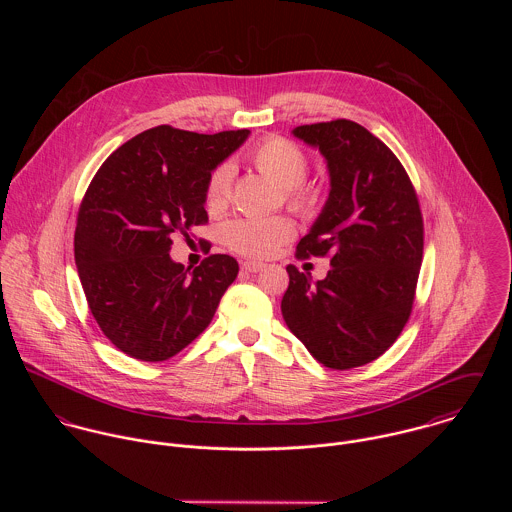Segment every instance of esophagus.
I'll return each instance as SVG.
<instances>
[{
  "label": "esophagus",
  "instance_id": "1",
  "mask_svg": "<svg viewBox=\"0 0 512 512\" xmlns=\"http://www.w3.org/2000/svg\"><path fill=\"white\" fill-rule=\"evenodd\" d=\"M262 268H264L262 262H244V264H242V272H248V274H256V272H260Z\"/></svg>",
  "mask_w": 512,
  "mask_h": 512
}]
</instances>
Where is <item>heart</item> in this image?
Masks as SVG:
<instances>
[{"mask_svg":"<svg viewBox=\"0 0 512 512\" xmlns=\"http://www.w3.org/2000/svg\"><path fill=\"white\" fill-rule=\"evenodd\" d=\"M252 163L280 187L295 211H313L321 199V189L305 183L309 169L307 153L292 140L272 136L250 151ZM232 193V167L220 163L207 181V205L213 211L226 207ZM293 236V222L288 217H242L230 220L222 228V240L234 252L266 258Z\"/></svg>","mask_w":512,"mask_h":512,"instance_id":"obj_1","label":"heart"}]
</instances>
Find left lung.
Wrapping results in <instances>:
<instances>
[{"instance_id":"8db88e82","label":"left lung","mask_w":512,"mask_h":512,"mask_svg":"<svg viewBox=\"0 0 512 512\" xmlns=\"http://www.w3.org/2000/svg\"><path fill=\"white\" fill-rule=\"evenodd\" d=\"M327 161L331 191L297 258L329 256L325 280L288 266L282 315L315 361L349 370L378 359L410 319L424 220L398 157L351 120L297 126Z\"/></svg>"}]
</instances>
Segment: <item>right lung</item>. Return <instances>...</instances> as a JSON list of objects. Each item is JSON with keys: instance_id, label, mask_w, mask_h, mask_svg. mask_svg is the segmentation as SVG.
Returning a JSON list of instances; mask_svg holds the SVG:
<instances>
[{"instance_id": "obj_1", "label": "right lung", "mask_w": 512, "mask_h": 512, "mask_svg": "<svg viewBox=\"0 0 512 512\" xmlns=\"http://www.w3.org/2000/svg\"><path fill=\"white\" fill-rule=\"evenodd\" d=\"M157 126L118 147L78 209L74 262L92 317L132 359L167 361L213 321L238 262L211 254L193 272L171 260V236L209 222L213 169L248 138Z\"/></svg>"}]
</instances>
